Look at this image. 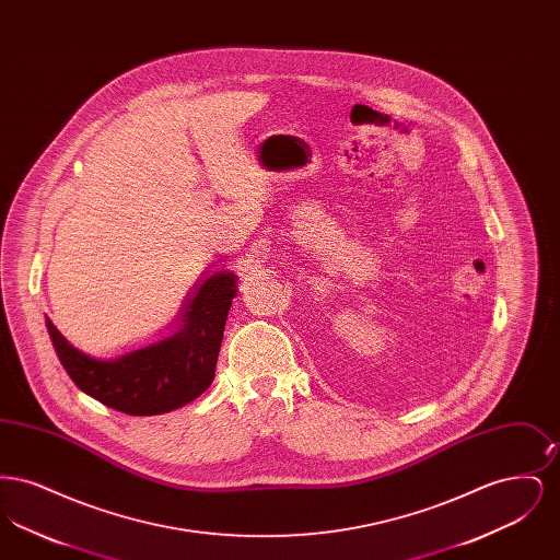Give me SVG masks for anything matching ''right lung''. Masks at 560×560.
<instances>
[{
    "instance_id": "add662e5",
    "label": "right lung",
    "mask_w": 560,
    "mask_h": 560,
    "mask_svg": "<svg viewBox=\"0 0 560 560\" xmlns=\"http://www.w3.org/2000/svg\"><path fill=\"white\" fill-rule=\"evenodd\" d=\"M192 290L174 334L115 359L81 352L46 317L62 368L85 395L128 416H160L197 399L212 384L237 275L215 270Z\"/></svg>"
}]
</instances>
